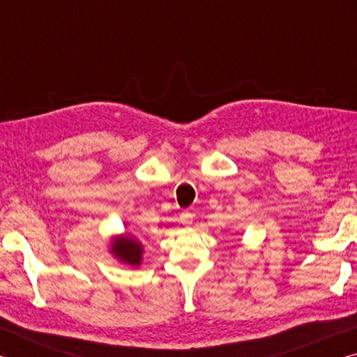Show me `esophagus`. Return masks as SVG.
<instances>
[{"label":"esophagus","instance_id":"esophagus-1","mask_svg":"<svg viewBox=\"0 0 357 357\" xmlns=\"http://www.w3.org/2000/svg\"><path fill=\"white\" fill-rule=\"evenodd\" d=\"M179 220H181V223H183V225L189 227V225H192V222H193V214L183 213L179 215Z\"/></svg>","mask_w":357,"mask_h":357}]
</instances>
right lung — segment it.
Returning a JSON list of instances; mask_svg holds the SVG:
<instances>
[{"label":"right lung","mask_w":357,"mask_h":357,"mask_svg":"<svg viewBox=\"0 0 357 357\" xmlns=\"http://www.w3.org/2000/svg\"><path fill=\"white\" fill-rule=\"evenodd\" d=\"M108 252L118 259L119 263L138 268L143 261V244L135 236L129 233L116 234L112 236L110 244H108Z\"/></svg>","instance_id":"right-lung-1"}]
</instances>
